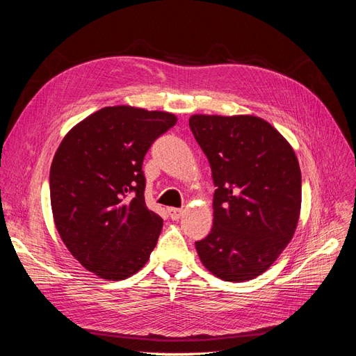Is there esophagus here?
I'll use <instances>...</instances> for the list:
<instances>
[{
  "instance_id": "obj_1",
  "label": "esophagus",
  "mask_w": 356,
  "mask_h": 356,
  "mask_svg": "<svg viewBox=\"0 0 356 356\" xmlns=\"http://www.w3.org/2000/svg\"><path fill=\"white\" fill-rule=\"evenodd\" d=\"M168 212H169V217H170L172 220L177 221V220H179V217H181L182 212H184V211L179 209V208H169Z\"/></svg>"
}]
</instances>
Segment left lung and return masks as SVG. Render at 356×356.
Wrapping results in <instances>:
<instances>
[{"instance_id":"left-lung-1","label":"left lung","mask_w":356,"mask_h":356,"mask_svg":"<svg viewBox=\"0 0 356 356\" xmlns=\"http://www.w3.org/2000/svg\"><path fill=\"white\" fill-rule=\"evenodd\" d=\"M188 124L217 187L211 233L196 242L199 258L222 281H250L293 239L301 207L298 160L260 117L195 114Z\"/></svg>"}]
</instances>
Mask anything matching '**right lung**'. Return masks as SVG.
Wrapping results in <instances>:
<instances>
[{
	"label": "right lung",
	"instance_id": "add662e5",
	"mask_svg": "<svg viewBox=\"0 0 356 356\" xmlns=\"http://www.w3.org/2000/svg\"><path fill=\"white\" fill-rule=\"evenodd\" d=\"M177 117L129 105L105 106L74 126L50 168V202L60 239L102 279L141 270L163 220L145 204L143 161Z\"/></svg>",
	"mask_w": 356,
	"mask_h": 356
}]
</instances>
